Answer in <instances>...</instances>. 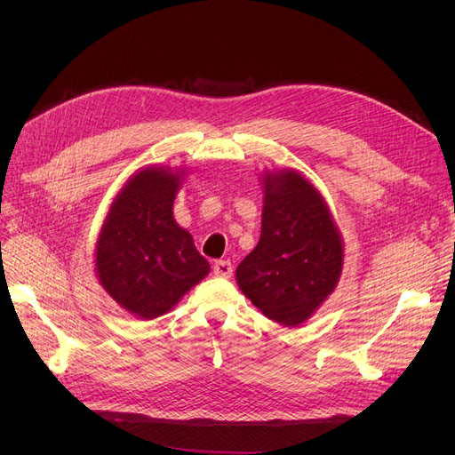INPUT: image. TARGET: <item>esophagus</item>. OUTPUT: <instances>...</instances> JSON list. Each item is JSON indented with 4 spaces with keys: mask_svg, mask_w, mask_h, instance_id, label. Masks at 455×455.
Instances as JSON below:
<instances>
[{
    "mask_svg": "<svg viewBox=\"0 0 455 455\" xmlns=\"http://www.w3.org/2000/svg\"><path fill=\"white\" fill-rule=\"evenodd\" d=\"M213 275L221 276V278H230L232 276V264L230 259H218L213 264Z\"/></svg>",
    "mask_w": 455,
    "mask_h": 455,
    "instance_id": "1",
    "label": "esophagus"
}]
</instances>
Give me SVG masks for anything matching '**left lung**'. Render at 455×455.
I'll list each match as a JSON object with an SVG mask.
<instances>
[{"mask_svg": "<svg viewBox=\"0 0 455 455\" xmlns=\"http://www.w3.org/2000/svg\"><path fill=\"white\" fill-rule=\"evenodd\" d=\"M259 242L235 282L261 314L297 326L331 295L343 271V237L319 189L295 170L266 172Z\"/></svg>", "mask_w": 455, "mask_h": 455, "instance_id": "left-lung-1", "label": "left lung"}]
</instances>
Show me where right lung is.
<instances>
[{"label": "right lung", "mask_w": 455, "mask_h": 455, "mask_svg": "<svg viewBox=\"0 0 455 455\" xmlns=\"http://www.w3.org/2000/svg\"><path fill=\"white\" fill-rule=\"evenodd\" d=\"M186 170L148 165L114 197L95 242L103 290L136 319H156L197 285L210 264L173 218Z\"/></svg>", "instance_id": "obj_1"}]
</instances>
